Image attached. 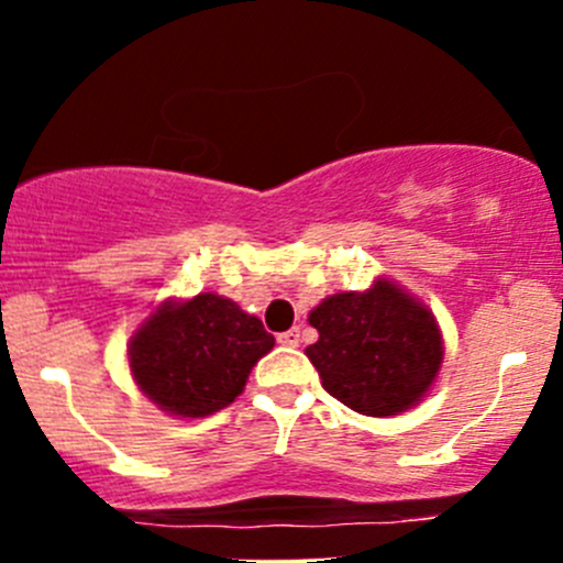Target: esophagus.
<instances>
[{
	"label": "esophagus",
	"mask_w": 563,
	"mask_h": 563,
	"mask_svg": "<svg viewBox=\"0 0 563 563\" xmlns=\"http://www.w3.org/2000/svg\"><path fill=\"white\" fill-rule=\"evenodd\" d=\"M277 343L288 345V349H297V345H299V329H288V332L277 334Z\"/></svg>",
	"instance_id": "1"
}]
</instances>
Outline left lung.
Instances as JSON below:
<instances>
[{
    "mask_svg": "<svg viewBox=\"0 0 563 563\" xmlns=\"http://www.w3.org/2000/svg\"><path fill=\"white\" fill-rule=\"evenodd\" d=\"M318 340L305 354L323 389L367 417L411 408L441 367L433 316L408 294L378 280L365 294H334L310 313Z\"/></svg>",
    "mask_w": 563,
    "mask_h": 563,
    "instance_id": "8db88e82",
    "label": "left lung"
}]
</instances>
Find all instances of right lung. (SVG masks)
<instances>
[{"instance_id":"add662e5","label":"right lung","mask_w":563,"mask_h":563,"mask_svg":"<svg viewBox=\"0 0 563 563\" xmlns=\"http://www.w3.org/2000/svg\"><path fill=\"white\" fill-rule=\"evenodd\" d=\"M275 338L255 316L218 294H198L146 318L130 340L139 387L176 417H209L245 389L255 362Z\"/></svg>"}]
</instances>
